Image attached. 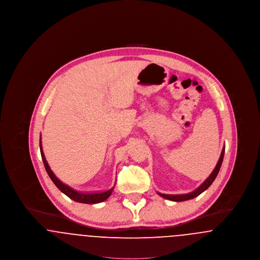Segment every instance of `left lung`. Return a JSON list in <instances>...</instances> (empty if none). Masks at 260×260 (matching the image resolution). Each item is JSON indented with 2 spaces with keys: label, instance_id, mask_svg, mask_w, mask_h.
Wrapping results in <instances>:
<instances>
[{
  "label": "left lung",
  "instance_id": "8db88e82",
  "mask_svg": "<svg viewBox=\"0 0 260 260\" xmlns=\"http://www.w3.org/2000/svg\"><path fill=\"white\" fill-rule=\"evenodd\" d=\"M224 151H225V146L223 147L220 158H219V160L217 161L214 170L212 171V173H210V176L201 185L199 186L196 190H194L193 192L188 193V194H182V195H167V194H161V193H158V194L162 198L170 200V201H173V202H183V201L191 200V199L197 197V196H199L200 194H202L204 191H206L211 185V183L214 181L215 177L217 176V174L219 173V170H220V167H221V164H222Z\"/></svg>",
  "mask_w": 260,
  "mask_h": 260
}]
</instances>
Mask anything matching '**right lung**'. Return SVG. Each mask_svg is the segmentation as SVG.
<instances>
[{
	"label": "right lung",
	"instance_id": "right-lung-1",
	"mask_svg": "<svg viewBox=\"0 0 260 260\" xmlns=\"http://www.w3.org/2000/svg\"><path fill=\"white\" fill-rule=\"evenodd\" d=\"M40 150H41V155H42V159L44 161L46 171L49 174L50 179L52 180V182L55 184V186L61 191L62 193H64L66 196H68L71 200H73L75 202L78 203H84V204H99L103 201H105L106 199L109 198L112 194V191L114 189L115 186H113L111 189L104 191V192H99V193H91V194H86V193H81L74 190L73 188L69 187L64 183H62L61 181L54 175V173H52V171L50 170V166L48 164V161H46L43 148H42V141L40 139Z\"/></svg>",
	"mask_w": 260,
	"mask_h": 260
}]
</instances>
